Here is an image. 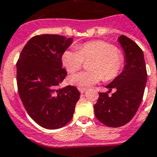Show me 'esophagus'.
<instances>
[{
    "label": "esophagus",
    "mask_w": 157,
    "mask_h": 157,
    "mask_svg": "<svg viewBox=\"0 0 157 157\" xmlns=\"http://www.w3.org/2000/svg\"><path fill=\"white\" fill-rule=\"evenodd\" d=\"M78 90H79L80 93H84L85 91H86V89H81V88H78Z\"/></svg>",
    "instance_id": "obj_1"
}]
</instances>
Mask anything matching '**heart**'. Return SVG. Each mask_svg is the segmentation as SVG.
<instances>
[{
  "label": "heart",
  "instance_id": "obj_1",
  "mask_svg": "<svg viewBox=\"0 0 157 157\" xmlns=\"http://www.w3.org/2000/svg\"><path fill=\"white\" fill-rule=\"evenodd\" d=\"M93 59L89 68L91 71L75 73L69 77V82L78 88L86 89L96 84L103 78L106 81L114 79L121 72L125 58L116 46L107 41L93 40L78 46L77 49L66 50L61 61L70 73L78 71L84 60Z\"/></svg>",
  "mask_w": 157,
  "mask_h": 157
}]
</instances>
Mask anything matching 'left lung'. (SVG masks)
Returning a JSON list of instances; mask_svg holds the SVG:
<instances>
[{"label": "left lung", "instance_id": "left-lung-1", "mask_svg": "<svg viewBox=\"0 0 157 157\" xmlns=\"http://www.w3.org/2000/svg\"><path fill=\"white\" fill-rule=\"evenodd\" d=\"M118 41L125 52L123 71L106 87L108 92H100L94 105L96 118L109 127H119L128 123L140 107L147 82V70L144 52L132 40L121 35ZM113 89L112 96L108 93Z\"/></svg>", "mask_w": 157, "mask_h": 157}]
</instances>
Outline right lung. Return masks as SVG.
I'll list each match as a JSON object with an SVG mask.
<instances>
[{
	"label": "right lung",
	"mask_w": 157,
	"mask_h": 157,
	"mask_svg": "<svg viewBox=\"0 0 157 157\" xmlns=\"http://www.w3.org/2000/svg\"><path fill=\"white\" fill-rule=\"evenodd\" d=\"M72 38L44 34L32 37L17 61V84L27 113L44 128L55 130L73 117L80 93L76 86L58 88L67 73L61 56Z\"/></svg>",
	"instance_id": "1"
}]
</instances>
